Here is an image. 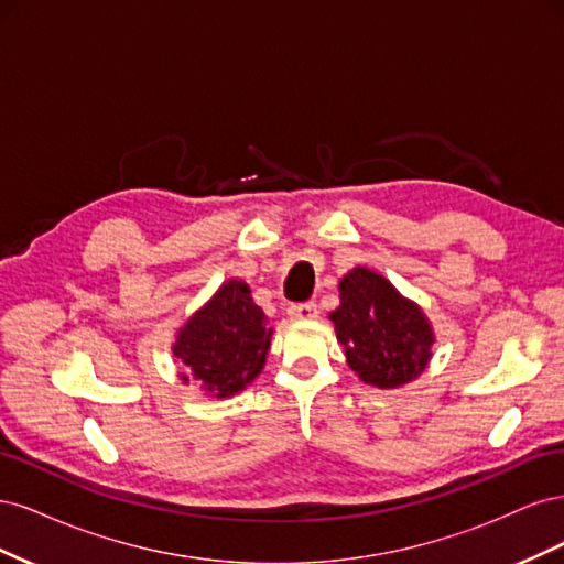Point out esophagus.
<instances>
[{
	"instance_id": "1",
	"label": "esophagus",
	"mask_w": 564,
	"mask_h": 564,
	"mask_svg": "<svg viewBox=\"0 0 564 564\" xmlns=\"http://www.w3.org/2000/svg\"><path fill=\"white\" fill-rule=\"evenodd\" d=\"M286 313H289V317H292V319H315V317L319 315L315 301H305V303L289 305Z\"/></svg>"
}]
</instances>
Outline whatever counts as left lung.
Masks as SVG:
<instances>
[{"mask_svg":"<svg viewBox=\"0 0 564 564\" xmlns=\"http://www.w3.org/2000/svg\"><path fill=\"white\" fill-rule=\"evenodd\" d=\"M338 292L340 305L329 317L350 369L377 388L414 381L429 365L435 340L419 305L369 268H352Z\"/></svg>","mask_w":564,"mask_h":564,"instance_id":"1","label":"left lung"}]
</instances>
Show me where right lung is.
Masks as SVG:
<instances>
[{"mask_svg":"<svg viewBox=\"0 0 564 564\" xmlns=\"http://www.w3.org/2000/svg\"><path fill=\"white\" fill-rule=\"evenodd\" d=\"M242 280L220 284L212 301L187 319L172 346L183 362L181 379L197 381L209 398H232L259 377L272 327Z\"/></svg>","mask_w":564,"mask_h":564,"instance_id":"obj_1","label":"right lung"}]
</instances>
